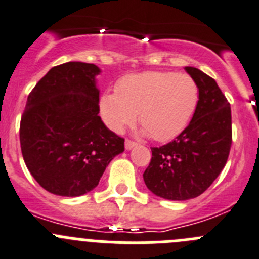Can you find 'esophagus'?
Instances as JSON below:
<instances>
[{
    "label": "esophagus",
    "instance_id": "34e87169",
    "mask_svg": "<svg viewBox=\"0 0 259 259\" xmlns=\"http://www.w3.org/2000/svg\"><path fill=\"white\" fill-rule=\"evenodd\" d=\"M134 147H137V143H135V142H132V141L125 142V149H126V151H130V149H133Z\"/></svg>",
    "mask_w": 259,
    "mask_h": 259
}]
</instances>
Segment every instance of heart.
<instances>
[{"label":"heart","instance_id":"1","mask_svg":"<svg viewBox=\"0 0 259 259\" xmlns=\"http://www.w3.org/2000/svg\"><path fill=\"white\" fill-rule=\"evenodd\" d=\"M198 98V85L189 75L144 71L120 79L115 92L101 96L98 107L102 121L112 132H122L138 113L144 134L156 142H167L185 129Z\"/></svg>","mask_w":259,"mask_h":259}]
</instances>
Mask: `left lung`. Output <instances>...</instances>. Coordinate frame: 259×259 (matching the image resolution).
<instances>
[{
    "label": "left lung",
    "mask_w": 259,
    "mask_h": 259,
    "mask_svg": "<svg viewBox=\"0 0 259 259\" xmlns=\"http://www.w3.org/2000/svg\"><path fill=\"white\" fill-rule=\"evenodd\" d=\"M185 71L198 85V105L175 141L152 148L143 179L157 197L188 200L206 192L226 165L231 147V108L214 79L195 67Z\"/></svg>",
    "instance_id": "8db88e82"
}]
</instances>
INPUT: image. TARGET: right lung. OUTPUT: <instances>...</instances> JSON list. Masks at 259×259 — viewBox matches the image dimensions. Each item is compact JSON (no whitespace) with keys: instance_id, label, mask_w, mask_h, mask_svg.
Segmentation results:
<instances>
[{"instance_id":"obj_1","label":"right lung","mask_w":259,"mask_h":259,"mask_svg":"<svg viewBox=\"0 0 259 259\" xmlns=\"http://www.w3.org/2000/svg\"><path fill=\"white\" fill-rule=\"evenodd\" d=\"M94 64L55 66L30 92L20 122L24 162L38 184L60 197H80L98 185L124 139L100 113Z\"/></svg>"}]
</instances>
